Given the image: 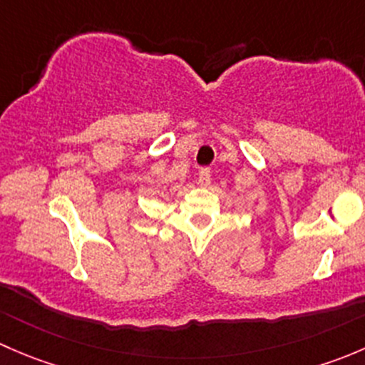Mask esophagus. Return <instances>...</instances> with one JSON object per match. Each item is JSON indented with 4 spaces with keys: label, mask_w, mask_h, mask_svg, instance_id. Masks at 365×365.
I'll use <instances>...</instances> for the list:
<instances>
[{
    "label": "esophagus",
    "mask_w": 365,
    "mask_h": 365,
    "mask_svg": "<svg viewBox=\"0 0 365 365\" xmlns=\"http://www.w3.org/2000/svg\"><path fill=\"white\" fill-rule=\"evenodd\" d=\"M210 180H212V173H210L208 168H203L200 171V176H197V182H200V185L208 187L210 185Z\"/></svg>",
    "instance_id": "obj_1"
}]
</instances>
